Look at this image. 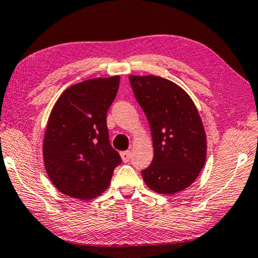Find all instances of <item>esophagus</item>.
Wrapping results in <instances>:
<instances>
[{"label":"esophagus","instance_id":"obj_1","mask_svg":"<svg viewBox=\"0 0 258 258\" xmlns=\"http://www.w3.org/2000/svg\"><path fill=\"white\" fill-rule=\"evenodd\" d=\"M120 156H121L123 162H128L130 158H131V151H130V150H127V151H122L120 153Z\"/></svg>","mask_w":258,"mask_h":258}]
</instances>
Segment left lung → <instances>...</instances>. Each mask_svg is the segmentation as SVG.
I'll list each match as a JSON object with an SVG mask.
<instances>
[{"instance_id": "left-lung-1", "label": "left lung", "mask_w": 258, "mask_h": 258, "mask_svg": "<svg viewBox=\"0 0 258 258\" xmlns=\"http://www.w3.org/2000/svg\"><path fill=\"white\" fill-rule=\"evenodd\" d=\"M130 83L149 120L153 143V159L142 171L143 180L159 194L183 190L206 162V133L193 100L163 77L130 76Z\"/></svg>"}]
</instances>
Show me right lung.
<instances>
[{
  "label": "right lung",
  "mask_w": 258,
  "mask_h": 258,
  "mask_svg": "<svg viewBox=\"0 0 258 258\" xmlns=\"http://www.w3.org/2000/svg\"><path fill=\"white\" fill-rule=\"evenodd\" d=\"M119 83L120 77L113 76L74 84L51 110L42 146L45 169L54 187L68 197H99L121 163L107 127Z\"/></svg>",
  "instance_id": "right-lung-1"
}]
</instances>
